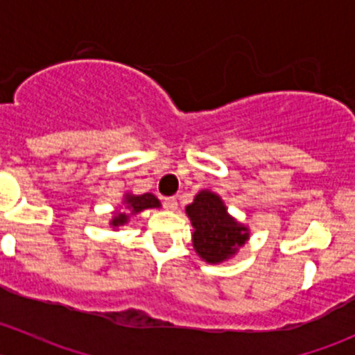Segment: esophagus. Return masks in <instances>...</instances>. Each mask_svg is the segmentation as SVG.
Wrapping results in <instances>:
<instances>
[{
  "mask_svg": "<svg viewBox=\"0 0 355 355\" xmlns=\"http://www.w3.org/2000/svg\"><path fill=\"white\" fill-rule=\"evenodd\" d=\"M163 206H164V209H166V211H175V209H177L178 202H177V199H175V198H166L163 200Z\"/></svg>",
  "mask_w": 355,
  "mask_h": 355,
  "instance_id": "34e87169",
  "label": "esophagus"
}]
</instances>
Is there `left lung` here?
<instances>
[{
  "label": "left lung",
  "instance_id": "left-lung-1",
  "mask_svg": "<svg viewBox=\"0 0 355 355\" xmlns=\"http://www.w3.org/2000/svg\"><path fill=\"white\" fill-rule=\"evenodd\" d=\"M185 213L194 227V250L207 264H221L232 259L249 241V227L232 216L225 200L209 189L199 191L194 200L185 206Z\"/></svg>",
  "mask_w": 355,
  "mask_h": 355
}]
</instances>
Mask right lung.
Masks as SVG:
<instances>
[{
	"label": "right lung",
	"instance_id": "right-lung-1",
	"mask_svg": "<svg viewBox=\"0 0 355 355\" xmlns=\"http://www.w3.org/2000/svg\"><path fill=\"white\" fill-rule=\"evenodd\" d=\"M155 207H161L159 199L156 198L151 192H146V194H132V192H125L123 199H121V206L118 204L114 207V211L111 214L110 227L113 230H118L120 227L127 225L130 221V216L134 214L142 213L144 209H155Z\"/></svg>",
	"mask_w": 355,
	"mask_h": 355
}]
</instances>
